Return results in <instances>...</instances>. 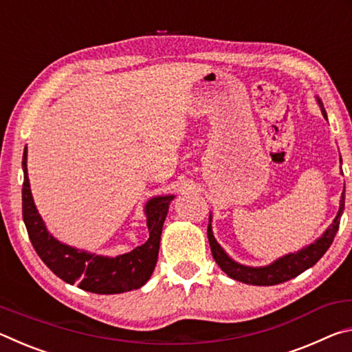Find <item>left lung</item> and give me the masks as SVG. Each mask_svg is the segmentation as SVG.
<instances>
[{"label": "left lung", "instance_id": "obj_1", "mask_svg": "<svg viewBox=\"0 0 352 352\" xmlns=\"http://www.w3.org/2000/svg\"><path fill=\"white\" fill-rule=\"evenodd\" d=\"M323 110V109H321ZM323 116L326 118V111L323 110ZM342 160V158H340ZM344 210V189L340 200V210H338L337 217L333 219L329 228L326 230V233L320 237L318 241H315L311 245L302 248L298 253H290L283 256L281 259L273 262V264L267 267H245L230 259L226 253L219 245L217 241L214 239L211 223L208 225V241H210L212 258L216 261V264L222 269L230 278L236 279V281L252 284V285H275L279 283H285L289 279L295 278L307 270L309 267L317 264L321 256H323L327 248L331 247V243L336 237L338 226H340V217Z\"/></svg>", "mask_w": 352, "mask_h": 352}]
</instances>
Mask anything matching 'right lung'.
<instances>
[{
	"label": "right lung",
	"mask_w": 352,
	"mask_h": 352,
	"mask_svg": "<svg viewBox=\"0 0 352 352\" xmlns=\"http://www.w3.org/2000/svg\"><path fill=\"white\" fill-rule=\"evenodd\" d=\"M28 152L23 153V220H25L29 239L40 259L50 270L65 283L77 284V287L93 294L111 295L122 294L144 285L153 273L158 259L160 239L168 208L174 195L155 197L146 205L148 239L130 253L104 258V256L80 252L73 247L63 245L46 231L37 208L34 205L31 188H29Z\"/></svg>",
	"instance_id": "add662e5"
}]
</instances>
